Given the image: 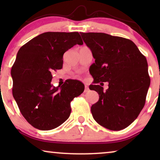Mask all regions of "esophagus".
<instances>
[{
    "label": "esophagus",
    "mask_w": 160,
    "mask_h": 160,
    "mask_svg": "<svg viewBox=\"0 0 160 160\" xmlns=\"http://www.w3.org/2000/svg\"><path fill=\"white\" fill-rule=\"evenodd\" d=\"M89 91V87L87 84H85V89H84V92H87Z\"/></svg>",
    "instance_id": "34e87169"
}]
</instances>
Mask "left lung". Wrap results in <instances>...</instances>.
I'll list each match as a JSON object with an SVG mask.
<instances>
[{"label":"left lung","mask_w":160,"mask_h":160,"mask_svg":"<svg viewBox=\"0 0 160 160\" xmlns=\"http://www.w3.org/2000/svg\"><path fill=\"white\" fill-rule=\"evenodd\" d=\"M80 33L95 59L89 68L94 78L89 89L99 95L91 107L94 119L108 130H123L145 105L150 85L146 57L129 39L103 32ZM106 81L109 89L104 91L102 82Z\"/></svg>","instance_id":"left-lung-1"}]
</instances>
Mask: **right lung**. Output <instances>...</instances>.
Returning <instances> with one entry per match:
<instances>
[{"instance_id": "right-lung-1", "label": "right lung", "mask_w": 160, "mask_h": 160, "mask_svg": "<svg viewBox=\"0 0 160 160\" xmlns=\"http://www.w3.org/2000/svg\"><path fill=\"white\" fill-rule=\"evenodd\" d=\"M76 44H83L78 32H47L17 52L11 71L13 97L35 128L50 130L61 125L71 114V102L84 90L78 80L65 81L57 87L51 84L52 72L62 68L63 54Z\"/></svg>"}]
</instances>
